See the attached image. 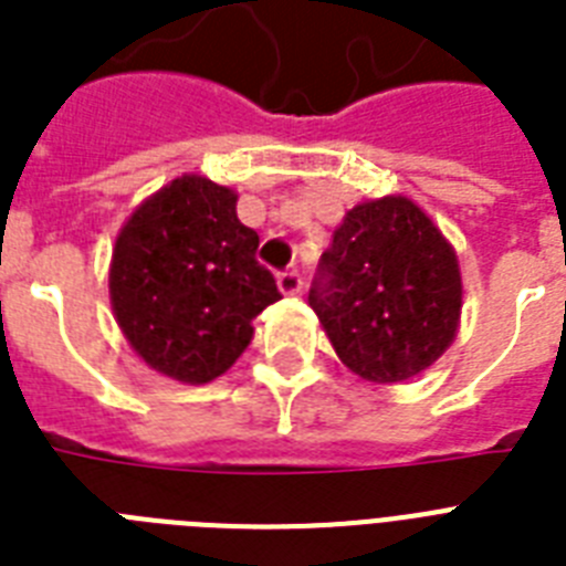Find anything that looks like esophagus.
<instances>
[{
	"label": "esophagus",
	"mask_w": 566,
	"mask_h": 566,
	"mask_svg": "<svg viewBox=\"0 0 566 566\" xmlns=\"http://www.w3.org/2000/svg\"><path fill=\"white\" fill-rule=\"evenodd\" d=\"M279 291L284 293V296H296V293L302 291V275L296 273V270H287V273L279 275Z\"/></svg>",
	"instance_id": "1"
}]
</instances>
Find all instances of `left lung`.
Instances as JSON below:
<instances>
[{
  "mask_svg": "<svg viewBox=\"0 0 566 566\" xmlns=\"http://www.w3.org/2000/svg\"><path fill=\"white\" fill-rule=\"evenodd\" d=\"M308 305L355 376L373 385L420 376L458 335L455 249L408 196L364 199L332 234Z\"/></svg>",
  "mask_w": 566,
  "mask_h": 566,
  "instance_id": "left-lung-1",
  "label": "left lung"
}]
</instances>
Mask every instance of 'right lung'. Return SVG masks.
I'll return each mask as SVG.
<instances>
[{
	"instance_id": "obj_1",
	"label": "right lung",
	"mask_w": 566,
	"mask_h": 566,
	"mask_svg": "<svg viewBox=\"0 0 566 566\" xmlns=\"http://www.w3.org/2000/svg\"><path fill=\"white\" fill-rule=\"evenodd\" d=\"M255 249L238 193L196 172L137 205L108 270L114 319L137 358L185 385L229 370L255 335L252 319L282 300Z\"/></svg>"
}]
</instances>
